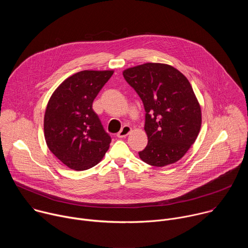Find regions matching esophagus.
Masks as SVG:
<instances>
[{
  "label": "esophagus",
  "mask_w": 248,
  "mask_h": 248,
  "mask_svg": "<svg viewBox=\"0 0 248 248\" xmlns=\"http://www.w3.org/2000/svg\"><path fill=\"white\" fill-rule=\"evenodd\" d=\"M130 131H131V127L128 126V125H124V126H123V128L118 132L117 136L120 137V138L125 137V136H127V135L130 133Z\"/></svg>",
  "instance_id": "obj_1"
}]
</instances>
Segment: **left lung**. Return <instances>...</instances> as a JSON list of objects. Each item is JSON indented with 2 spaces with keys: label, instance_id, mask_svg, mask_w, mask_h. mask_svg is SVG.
<instances>
[{
  "label": "left lung",
  "instance_id": "1",
  "mask_svg": "<svg viewBox=\"0 0 248 248\" xmlns=\"http://www.w3.org/2000/svg\"><path fill=\"white\" fill-rule=\"evenodd\" d=\"M126 82L142 100L148 144L143 162L164 167L182 159L201 127V108L187 78L171 65L147 62L124 70Z\"/></svg>",
  "mask_w": 248,
  "mask_h": 248
}]
</instances>
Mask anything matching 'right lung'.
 I'll return each mask as SVG.
<instances>
[{"label": "right lung", "mask_w": 248, "mask_h": 248, "mask_svg": "<svg viewBox=\"0 0 248 248\" xmlns=\"http://www.w3.org/2000/svg\"><path fill=\"white\" fill-rule=\"evenodd\" d=\"M113 70H82L67 78L52 94L44 117L50 151L65 166L84 170L97 165L111 143L92 109L99 91Z\"/></svg>", "instance_id": "obj_1"}]
</instances>
